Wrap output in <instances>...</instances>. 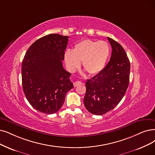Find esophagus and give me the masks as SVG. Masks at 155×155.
<instances>
[{
    "mask_svg": "<svg viewBox=\"0 0 155 155\" xmlns=\"http://www.w3.org/2000/svg\"><path fill=\"white\" fill-rule=\"evenodd\" d=\"M83 84V83H82L81 81H77L74 83V86L76 87V86H79V85H81V84Z\"/></svg>",
    "mask_w": 155,
    "mask_h": 155,
    "instance_id": "esophagus-1",
    "label": "esophagus"
}]
</instances>
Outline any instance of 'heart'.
Segmentation results:
<instances>
[{
	"mask_svg": "<svg viewBox=\"0 0 155 155\" xmlns=\"http://www.w3.org/2000/svg\"><path fill=\"white\" fill-rule=\"evenodd\" d=\"M109 54L110 48L106 42L84 39L75 45L72 51L67 50L64 60L69 71H75L82 61L83 69L94 75L104 69Z\"/></svg>",
	"mask_w": 155,
	"mask_h": 155,
	"instance_id": "obj_1",
	"label": "heart"
}]
</instances>
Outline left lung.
Returning a JSON list of instances; mask_svg holds the SVG:
<instances>
[{
  "mask_svg": "<svg viewBox=\"0 0 155 155\" xmlns=\"http://www.w3.org/2000/svg\"><path fill=\"white\" fill-rule=\"evenodd\" d=\"M112 47L108 64L86 82L84 106L90 113L102 115L113 109L121 101L129 84L130 64L125 49L107 38Z\"/></svg>",
  "mask_w": 155,
  "mask_h": 155,
  "instance_id": "obj_1",
  "label": "left lung"
}]
</instances>
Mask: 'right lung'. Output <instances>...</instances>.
Wrapping results in <instances>:
<instances>
[{
    "instance_id": "add662e5",
    "label": "right lung",
    "mask_w": 155,
    "mask_h": 155,
    "mask_svg": "<svg viewBox=\"0 0 155 155\" xmlns=\"http://www.w3.org/2000/svg\"><path fill=\"white\" fill-rule=\"evenodd\" d=\"M69 37L57 34L45 35L28 49L21 65L24 94L35 109L42 113H57L73 87L71 74L63 67Z\"/></svg>"
}]
</instances>
